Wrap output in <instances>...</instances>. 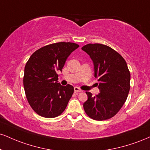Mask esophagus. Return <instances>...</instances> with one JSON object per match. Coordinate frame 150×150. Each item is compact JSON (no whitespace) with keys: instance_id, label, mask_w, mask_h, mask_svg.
Listing matches in <instances>:
<instances>
[{"instance_id":"34e87169","label":"esophagus","mask_w":150,"mask_h":150,"mask_svg":"<svg viewBox=\"0 0 150 150\" xmlns=\"http://www.w3.org/2000/svg\"><path fill=\"white\" fill-rule=\"evenodd\" d=\"M74 91H75V93H78V92H82V90H81L80 88L77 87V86H75L74 87Z\"/></svg>"}]
</instances>
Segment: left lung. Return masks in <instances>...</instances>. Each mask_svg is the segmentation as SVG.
I'll use <instances>...</instances> for the list:
<instances>
[{"instance_id": "8db88e82", "label": "left lung", "mask_w": 150, "mask_h": 150, "mask_svg": "<svg viewBox=\"0 0 150 150\" xmlns=\"http://www.w3.org/2000/svg\"><path fill=\"white\" fill-rule=\"evenodd\" d=\"M82 50L93 61L94 77L98 79L100 90L96 96L86 91L84 111L94 120L110 119L120 110L129 92L131 74L127 62L118 52L103 44H88Z\"/></svg>"}]
</instances>
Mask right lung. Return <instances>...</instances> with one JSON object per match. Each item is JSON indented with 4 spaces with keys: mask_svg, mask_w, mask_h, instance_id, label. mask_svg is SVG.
<instances>
[{
    "mask_svg": "<svg viewBox=\"0 0 150 150\" xmlns=\"http://www.w3.org/2000/svg\"><path fill=\"white\" fill-rule=\"evenodd\" d=\"M78 47L73 42L53 43L36 50L27 61L23 87L28 103L40 116L54 118L66 108L74 88L61 85L57 71L62 70L66 59Z\"/></svg>",
    "mask_w": 150,
    "mask_h": 150,
    "instance_id": "obj_1",
    "label": "right lung"
}]
</instances>
